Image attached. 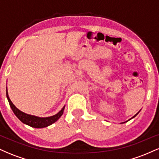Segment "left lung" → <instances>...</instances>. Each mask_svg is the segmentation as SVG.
Returning <instances> with one entry per match:
<instances>
[{
  "mask_svg": "<svg viewBox=\"0 0 159 159\" xmlns=\"http://www.w3.org/2000/svg\"><path fill=\"white\" fill-rule=\"evenodd\" d=\"M138 114H136L135 115H134V116H133V117H132V118H134V116H137V115H138Z\"/></svg>",
  "mask_w": 159,
  "mask_h": 159,
  "instance_id": "left-lung-1",
  "label": "left lung"
}]
</instances>
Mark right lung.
Masks as SVG:
<instances>
[{
	"label": "right lung",
	"instance_id": "right-lung-1",
	"mask_svg": "<svg viewBox=\"0 0 159 159\" xmlns=\"http://www.w3.org/2000/svg\"><path fill=\"white\" fill-rule=\"evenodd\" d=\"M7 97L12 111H13V113L15 114L16 116L20 120V121H21L23 123L26 124V125H30V126L34 128H38V129H39V128L47 127L48 126V125H52V123H55L57 120L59 119L62 115H63V110H64V107H63V109H62L58 114L54 115V116H49V117L46 118H40L35 116H31V115L25 114L22 111H19V109L12 104L11 100L10 99V98H9L8 93H7Z\"/></svg>",
	"mask_w": 159,
	"mask_h": 159
}]
</instances>
